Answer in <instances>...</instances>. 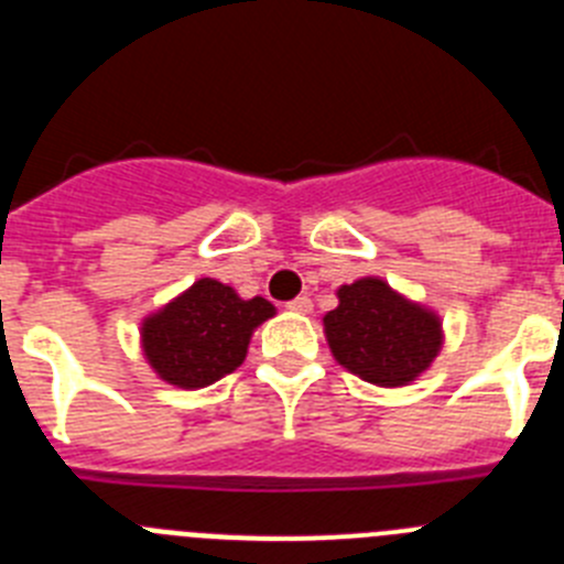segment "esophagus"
Returning <instances> with one entry per match:
<instances>
[{"label": "esophagus", "mask_w": 564, "mask_h": 564, "mask_svg": "<svg viewBox=\"0 0 564 564\" xmlns=\"http://www.w3.org/2000/svg\"><path fill=\"white\" fill-rule=\"evenodd\" d=\"M285 307L291 313H302V316H305V313L313 311V302L307 296H296V299H293V302H288Z\"/></svg>", "instance_id": "1"}]
</instances>
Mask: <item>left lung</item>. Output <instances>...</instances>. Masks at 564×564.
I'll list each match as a JSON object with an SVG mask.
<instances>
[{
    "instance_id": "left-lung-1",
    "label": "left lung",
    "mask_w": 564,
    "mask_h": 564,
    "mask_svg": "<svg viewBox=\"0 0 564 564\" xmlns=\"http://www.w3.org/2000/svg\"><path fill=\"white\" fill-rule=\"evenodd\" d=\"M325 338L344 370L376 387H406L432 367L443 347L435 311L392 291L383 279L361 276L336 291Z\"/></svg>"
}]
</instances>
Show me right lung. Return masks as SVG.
Listing matches in <instances>:
<instances>
[{"instance_id":"add662e5","label":"right lung","mask_w":564,"mask_h":564,"mask_svg":"<svg viewBox=\"0 0 564 564\" xmlns=\"http://www.w3.org/2000/svg\"><path fill=\"white\" fill-rule=\"evenodd\" d=\"M273 313L268 299H242L234 288L203 276L143 318V356L161 381L203 390L246 361L253 330Z\"/></svg>"}]
</instances>
